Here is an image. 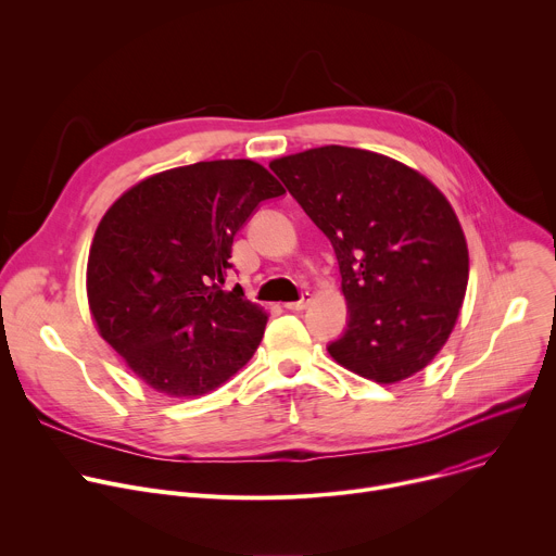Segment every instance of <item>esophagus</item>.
Returning <instances> with one entry per match:
<instances>
[{
	"instance_id": "esophagus-1",
	"label": "esophagus",
	"mask_w": 556,
	"mask_h": 556,
	"mask_svg": "<svg viewBox=\"0 0 556 556\" xmlns=\"http://www.w3.org/2000/svg\"><path fill=\"white\" fill-rule=\"evenodd\" d=\"M309 303H312V294H309V292H303L299 301H290V303H286V307L299 312V309H305Z\"/></svg>"
}]
</instances>
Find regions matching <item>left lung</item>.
<instances>
[{
  "label": "left lung",
  "mask_w": 556,
  "mask_h": 556,
  "mask_svg": "<svg viewBox=\"0 0 556 556\" xmlns=\"http://www.w3.org/2000/svg\"><path fill=\"white\" fill-rule=\"evenodd\" d=\"M330 240L348 328L328 345L345 369L387 384L446 343L468 283V249L446 198L387 155L328 144L270 163Z\"/></svg>",
  "instance_id": "8db88e82"
}]
</instances>
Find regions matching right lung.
Here are the masks:
<instances>
[{"instance_id":"obj_1","label":"right lung","mask_w":556,"mask_h":556,"mask_svg":"<svg viewBox=\"0 0 556 556\" xmlns=\"http://www.w3.org/2000/svg\"><path fill=\"white\" fill-rule=\"evenodd\" d=\"M283 187L253 161L169 169L123 193L88 260L101 337L155 391L202 395L255 354L268 316L224 290L237 235Z\"/></svg>"}]
</instances>
